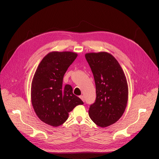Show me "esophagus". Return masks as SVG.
Here are the masks:
<instances>
[{
    "mask_svg": "<svg viewBox=\"0 0 159 159\" xmlns=\"http://www.w3.org/2000/svg\"><path fill=\"white\" fill-rule=\"evenodd\" d=\"M80 98L81 99V100H82L83 101V102H84V101H85V99H84V96L83 95H80Z\"/></svg>",
    "mask_w": 159,
    "mask_h": 159,
    "instance_id": "34e87169",
    "label": "esophagus"
}]
</instances>
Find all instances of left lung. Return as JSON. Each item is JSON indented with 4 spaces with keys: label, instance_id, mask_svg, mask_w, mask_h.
<instances>
[{
    "label": "left lung",
    "instance_id": "8db88e82",
    "mask_svg": "<svg viewBox=\"0 0 159 159\" xmlns=\"http://www.w3.org/2000/svg\"><path fill=\"white\" fill-rule=\"evenodd\" d=\"M92 71L96 99L90 105L89 115L97 125L105 127L117 122L125 110L128 85L125 75L117 60L107 52L85 55Z\"/></svg>",
    "mask_w": 159,
    "mask_h": 159
}]
</instances>
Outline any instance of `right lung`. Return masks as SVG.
I'll use <instances>...</instances> for the list:
<instances>
[{"mask_svg": "<svg viewBox=\"0 0 159 159\" xmlns=\"http://www.w3.org/2000/svg\"><path fill=\"white\" fill-rule=\"evenodd\" d=\"M78 56L72 52H52L38 65L32 79L31 101L42 121L53 127L63 124L70 111L84 102L73 93L70 85H63L67 70Z\"/></svg>", "mask_w": 159, "mask_h": 159, "instance_id": "right-lung-1", "label": "right lung"}]
</instances>
